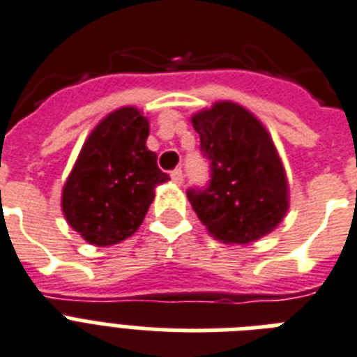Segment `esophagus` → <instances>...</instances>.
Returning <instances> with one entry per match:
<instances>
[{
  "label": "esophagus",
  "instance_id": "esophagus-1",
  "mask_svg": "<svg viewBox=\"0 0 357 357\" xmlns=\"http://www.w3.org/2000/svg\"><path fill=\"white\" fill-rule=\"evenodd\" d=\"M170 178H172V181L174 183H183V170L181 169H176V170H172V172H170Z\"/></svg>",
  "mask_w": 357,
  "mask_h": 357
}]
</instances>
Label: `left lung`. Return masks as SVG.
I'll return each instance as SVG.
<instances>
[{
    "instance_id": "obj_1",
    "label": "left lung",
    "mask_w": 357,
    "mask_h": 357,
    "mask_svg": "<svg viewBox=\"0 0 357 357\" xmlns=\"http://www.w3.org/2000/svg\"><path fill=\"white\" fill-rule=\"evenodd\" d=\"M199 150L211 161L205 188L187 198L208 234L224 244H251L288 213V179L268 130L236 102H216L192 115Z\"/></svg>"
}]
</instances>
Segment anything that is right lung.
I'll list each match as a JSON object with an SVG mask.
<instances>
[{
    "instance_id": "obj_1",
    "label": "right lung",
    "mask_w": 357,
    "mask_h": 357,
    "mask_svg": "<svg viewBox=\"0 0 357 357\" xmlns=\"http://www.w3.org/2000/svg\"><path fill=\"white\" fill-rule=\"evenodd\" d=\"M149 119L133 106L112 112L89 133L62 188L68 224L86 242H123L143 224L153 188L169 181L149 150Z\"/></svg>"
}]
</instances>
